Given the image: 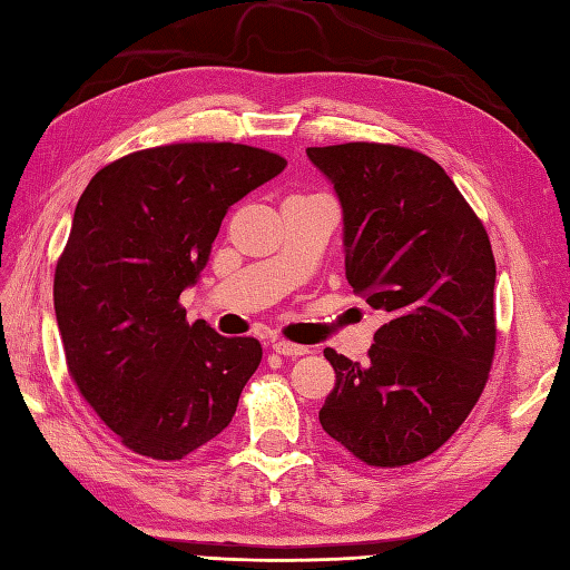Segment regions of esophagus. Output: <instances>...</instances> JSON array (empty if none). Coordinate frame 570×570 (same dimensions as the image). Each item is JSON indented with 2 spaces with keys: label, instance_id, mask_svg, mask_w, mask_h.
<instances>
[{
  "label": "esophagus",
  "instance_id": "34e87169",
  "mask_svg": "<svg viewBox=\"0 0 570 570\" xmlns=\"http://www.w3.org/2000/svg\"><path fill=\"white\" fill-rule=\"evenodd\" d=\"M272 347L276 350L278 355H286V357H301L308 353L306 345H296V343H288V341H274Z\"/></svg>",
  "mask_w": 570,
  "mask_h": 570
}]
</instances>
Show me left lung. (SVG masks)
Here are the masks:
<instances>
[{
  "mask_svg": "<svg viewBox=\"0 0 570 570\" xmlns=\"http://www.w3.org/2000/svg\"><path fill=\"white\" fill-rule=\"evenodd\" d=\"M343 205L345 276L382 311L370 362L325 347L335 386L323 431L362 463H416L451 439L494 357V257L443 168L394 144L306 149Z\"/></svg>",
  "mask_w": 570,
  "mask_h": 570,
  "instance_id": "obj_1",
  "label": "left lung"
}]
</instances>
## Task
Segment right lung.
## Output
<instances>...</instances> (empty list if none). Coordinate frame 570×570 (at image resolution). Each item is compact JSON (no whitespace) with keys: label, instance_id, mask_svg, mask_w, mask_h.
Here are the masks:
<instances>
[{"label":"right lung","instance_id":"add662e5","mask_svg":"<svg viewBox=\"0 0 570 570\" xmlns=\"http://www.w3.org/2000/svg\"><path fill=\"white\" fill-rule=\"evenodd\" d=\"M284 166L245 144H168L122 156L82 190L56 266V321L72 382L129 451L180 460L233 421L262 345L190 325L178 296L229 205Z\"/></svg>","mask_w":570,"mask_h":570}]
</instances>
